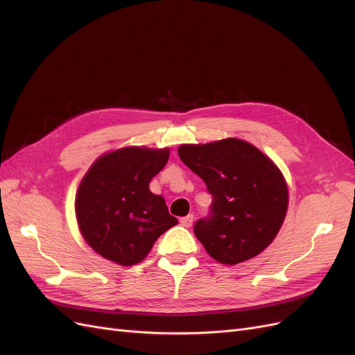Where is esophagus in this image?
<instances>
[{
    "instance_id": "34e87169",
    "label": "esophagus",
    "mask_w": 355,
    "mask_h": 355,
    "mask_svg": "<svg viewBox=\"0 0 355 355\" xmlns=\"http://www.w3.org/2000/svg\"><path fill=\"white\" fill-rule=\"evenodd\" d=\"M180 223H181V226H184V228H190V226L193 225V216H192V214H189V216L181 217V219H180Z\"/></svg>"
}]
</instances>
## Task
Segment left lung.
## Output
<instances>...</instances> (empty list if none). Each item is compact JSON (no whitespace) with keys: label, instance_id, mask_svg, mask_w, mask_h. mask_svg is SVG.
I'll list each match as a JSON object with an SVG mask.
<instances>
[{"label":"left lung","instance_id":"obj_1","mask_svg":"<svg viewBox=\"0 0 355 355\" xmlns=\"http://www.w3.org/2000/svg\"><path fill=\"white\" fill-rule=\"evenodd\" d=\"M178 156L213 196L210 214L193 226L208 255L234 266L268 248L288 210V186L275 163L237 138L180 145Z\"/></svg>","mask_w":355,"mask_h":355}]
</instances>
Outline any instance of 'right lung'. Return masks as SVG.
<instances>
[{"instance_id": "right-lung-1", "label": "right lung", "mask_w": 355, "mask_h": 355, "mask_svg": "<svg viewBox=\"0 0 355 355\" xmlns=\"http://www.w3.org/2000/svg\"><path fill=\"white\" fill-rule=\"evenodd\" d=\"M169 148L125 147L100 156L78 189L75 210L80 234L98 255L130 267L148 255L154 241L175 226L165 199L151 193Z\"/></svg>"}]
</instances>
